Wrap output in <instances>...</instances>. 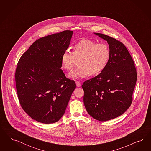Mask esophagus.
Instances as JSON below:
<instances>
[{"instance_id":"1","label":"esophagus","mask_w":151,"mask_h":151,"mask_svg":"<svg viewBox=\"0 0 151 151\" xmlns=\"http://www.w3.org/2000/svg\"><path fill=\"white\" fill-rule=\"evenodd\" d=\"M76 86H77V87H80L81 86V83L79 82V81H76Z\"/></svg>"}]
</instances>
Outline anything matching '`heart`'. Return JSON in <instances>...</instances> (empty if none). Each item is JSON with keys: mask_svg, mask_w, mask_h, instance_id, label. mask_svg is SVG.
<instances>
[{"mask_svg": "<svg viewBox=\"0 0 151 151\" xmlns=\"http://www.w3.org/2000/svg\"><path fill=\"white\" fill-rule=\"evenodd\" d=\"M109 47L105 44H96L90 39H83L73 47V52L65 51L61 56V65L66 70L73 68L76 59H78L79 66L71 71L69 76L82 78L91 75L101 73L105 69L110 59Z\"/></svg>", "mask_w": 151, "mask_h": 151, "instance_id": "b5f03b06", "label": "heart"}]
</instances>
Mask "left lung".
Wrapping results in <instances>:
<instances>
[{
  "instance_id": "left-lung-1",
  "label": "left lung",
  "mask_w": 151,
  "mask_h": 151,
  "mask_svg": "<svg viewBox=\"0 0 151 151\" xmlns=\"http://www.w3.org/2000/svg\"><path fill=\"white\" fill-rule=\"evenodd\" d=\"M94 34L109 44L110 59L103 71L83 82V100L88 114L106 121L123 114L131 105L137 72L123 43L103 34Z\"/></svg>"
}]
</instances>
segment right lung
Instances as JSON below:
<instances>
[{
  "label": "right lung",
  "mask_w": 151,
  "mask_h": 151,
  "mask_svg": "<svg viewBox=\"0 0 151 151\" xmlns=\"http://www.w3.org/2000/svg\"><path fill=\"white\" fill-rule=\"evenodd\" d=\"M73 33L65 30L39 39L19 60L15 75L19 101L24 111L37 122L58 121L76 86L61 69V56Z\"/></svg>",
  "instance_id": "obj_1"
}]
</instances>
